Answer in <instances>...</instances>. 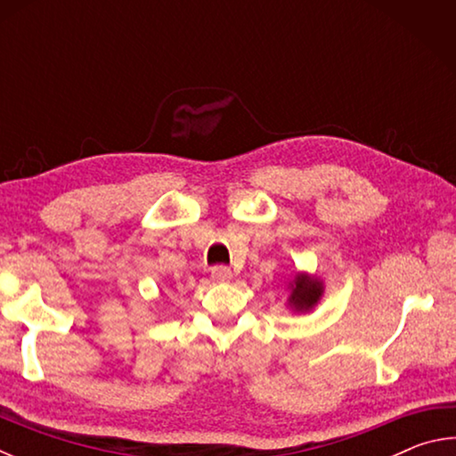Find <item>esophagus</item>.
<instances>
[{
	"mask_svg": "<svg viewBox=\"0 0 456 456\" xmlns=\"http://www.w3.org/2000/svg\"><path fill=\"white\" fill-rule=\"evenodd\" d=\"M211 277H213L215 281L225 283V281L231 280V277H233V273H231V269H229L227 265H215V267L211 269Z\"/></svg>",
	"mask_w": 456,
	"mask_h": 456,
	"instance_id": "esophagus-1",
	"label": "esophagus"
}]
</instances>
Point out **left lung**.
I'll return each mask as SVG.
<instances>
[{
	"label": "left lung",
	"instance_id": "8db88e82",
	"mask_svg": "<svg viewBox=\"0 0 456 456\" xmlns=\"http://www.w3.org/2000/svg\"><path fill=\"white\" fill-rule=\"evenodd\" d=\"M322 296V283L310 280V277H296L291 285V297L289 302L297 307V310H310L312 305L318 304Z\"/></svg>",
	"mask_w": 456,
	"mask_h": 456
}]
</instances>
